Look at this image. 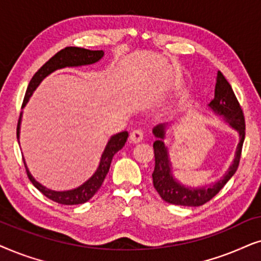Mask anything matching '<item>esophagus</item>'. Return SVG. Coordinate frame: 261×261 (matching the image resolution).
<instances>
[{
    "label": "esophagus",
    "instance_id": "obj_1",
    "mask_svg": "<svg viewBox=\"0 0 261 261\" xmlns=\"http://www.w3.org/2000/svg\"><path fill=\"white\" fill-rule=\"evenodd\" d=\"M144 133L141 128H135V130L131 131L130 134V140L133 143H140V142L143 141Z\"/></svg>",
    "mask_w": 261,
    "mask_h": 261
}]
</instances>
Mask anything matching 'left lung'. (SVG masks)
Listing matches in <instances>:
<instances>
[{"instance_id": "1", "label": "left lung", "mask_w": 261, "mask_h": 261, "mask_svg": "<svg viewBox=\"0 0 261 261\" xmlns=\"http://www.w3.org/2000/svg\"><path fill=\"white\" fill-rule=\"evenodd\" d=\"M209 107L218 116L224 117L229 125L239 133L240 141L238 148H236L234 161H232L223 178L220 181L215 182L214 185H210L209 187H200V189L184 186L176 181L172 175V165L168 159V150L162 142L163 137H165L166 125L160 124L155 126L152 133H154L155 137H158V140L152 145L155 156V168L151 174L152 184H154L155 190L158 191L160 197L167 203L182 206L203 205V204L213 199L223 189L225 184L229 181V179L235 174L236 169H238L246 135L245 117L241 106H240L234 94V90L221 71L217 72L215 98L210 101Z\"/></svg>"}]
</instances>
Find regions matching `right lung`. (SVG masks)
I'll return each instance as SVG.
<instances>
[{
    "mask_svg": "<svg viewBox=\"0 0 261 261\" xmlns=\"http://www.w3.org/2000/svg\"><path fill=\"white\" fill-rule=\"evenodd\" d=\"M103 56L102 50H87V48L82 47H75V46H68L63 48V50L58 51L54 57H51L36 74L33 75L32 80L30 81V85L27 87L25 98H23L22 107L26 105V102L29 101L30 96L32 95L34 89L37 88L38 85L46 77L47 75H50L52 71L57 70V69H62L65 67H79V65H86V64H93L95 62H98L100 58ZM20 120L21 118H19L17 121V127H16V136L19 137V127H20ZM128 134L126 131L114 135L113 137H111V140L107 143L105 150L102 152L101 160H100V165L96 169V172L93 174L90 179L81 185L77 189L70 190V191H63V192H57V191L48 190L43 185H40L39 182L36 181L31 173L27 169V166L25 163L26 173L31 182L36 186V189L40 191L45 197H47L48 199L56 201L58 204H63V205H76V204H82L88 201L94 194L98 192V190L101 187L103 180L106 178V174L109 173L111 162L116 152L120 150L124 147L125 142L127 140Z\"/></svg>",
    "mask_w": 261,
    "mask_h": 261,
    "instance_id": "add662e5",
    "label": "right lung"
}]
</instances>
